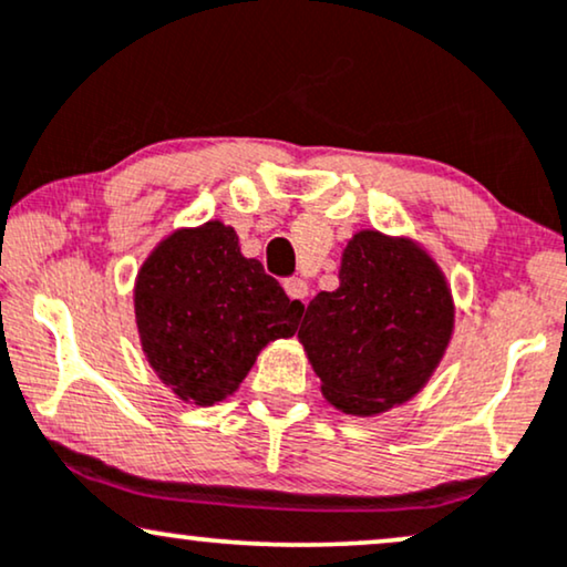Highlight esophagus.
I'll return each mask as SVG.
<instances>
[{
  "instance_id": "obj_1",
  "label": "esophagus",
  "mask_w": 567,
  "mask_h": 567,
  "mask_svg": "<svg viewBox=\"0 0 567 567\" xmlns=\"http://www.w3.org/2000/svg\"><path fill=\"white\" fill-rule=\"evenodd\" d=\"M285 292H288L290 300H296L298 306H306L308 300V282L300 277H292V279H285Z\"/></svg>"
}]
</instances>
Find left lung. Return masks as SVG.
Listing matches in <instances>:
<instances>
[{
    "label": "left lung",
    "mask_w": 567,
    "mask_h": 567,
    "mask_svg": "<svg viewBox=\"0 0 567 567\" xmlns=\"http://www.w3.org/2000/svg\"><path fill=\"white\" fill-rule=\"evenodd\" d=\"M451 285L422 244L358 230L339 261V288L306 308L298 339L321 394L354 417L417 396L454 337Z\"/></svg>",
    "instance_id": "1"
}]
</instances>
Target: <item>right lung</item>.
I'll return each instance as SVG.
<instances>
[{
    "label": "right lung",
    "mask_w": 567,
    "mask_h": 567,
    "mask_svg": "<svg viewBox=\"0 0 567 567\" xmlns=\"http://www.w3.org/2000/svg\"><path fill=\"white\" fill-rule=\"evenodd\" d=\"M303 306L259 259L240 254L230 225L168 233L134 279V321L157 379L184 404L233 396L259 352L298 331Z\"/></svg>",
    "instance_id": "right-lung-1"
}]
</instances>
